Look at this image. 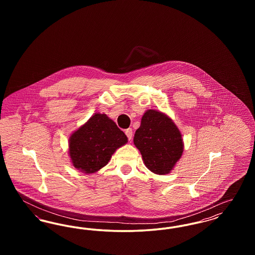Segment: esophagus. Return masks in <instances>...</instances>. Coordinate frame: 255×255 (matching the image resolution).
Segmentation results:
<instances>
[{"instance_id": "esophagus-1", "label": "esophagus", "mask_w": 255, "mask_h": 255, "mask_svg": "<svg viewBox=\"0 0 255 255\" xmlns=\"http://www.w3.org/2000/svg\"><path fill=\"white\" fill-rule=\"evenodd\" d=\"M125 133H126L128 139L131 140V139H132V136H133V130H132L131 128H128V129L125 130Z\"/></svg>"}]
</instances>
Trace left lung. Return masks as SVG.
<instances>
[{"label":"left lung","instance_id":"1","mask_svg":"<svg viewBox=\"0 0 255 255\" xmlns=\"http://www.w3.org/2000/svg\"><path fill=\"white\" fill-rule=\"evenodd\" d=\"M146 167L158 175L170 173L183 152L182 133L168 116L147 110L133 135Z\"/></svg>","mask_w":255,"mask_h":255}]
</instances>
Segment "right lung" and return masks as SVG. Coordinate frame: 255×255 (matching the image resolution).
Returning <instances> with one entry per match:
<instances>
[{
  "instance_id": "right-lung-1",
  "label": "right lung",
  "mask_w": 255,
  "mask_h": 255,
  "mask_svg": "<svg viewBox=\"0 0 255 255\" xmlns=\"http://www.w3.org/2000/svg\"><path fill=\"white\" fill-rule=\"evenodd\" d=\"M127 142L115 122L105 114L96 113L71 134L69 155L76 169L92 174L107 165L117 149Z\"/></svg>"
}]
</instances>
